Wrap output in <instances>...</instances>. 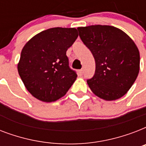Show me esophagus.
<instances>
[{
    "label": "esophagus",
    "instance_id": "1",
    "mask_svg": "<svg viewBox=\"0 0 146 146\" xmlns=\"http://www.w3.org/2000/svg\"><path fill=\"white\" fill-rule=\"evenodd\" d=\"M78 73L80 76H82L83 74V70H80L78 71Z\"/></svg>",
    "mask_w": 146,
    "mask_h": 146
}]
</instances>
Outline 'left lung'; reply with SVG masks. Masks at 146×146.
<instances>
[{"label": "left lung", "mask_w": 146, "mask_h": 146, "mask_svg": "<svg viewBox=\"0 0 146 146\" xmlns=\"http://www.w3.org/2000/svg\"><path fill=\"white\" fill-rule=\"evenodd\" d=\"M77 29L96 60L95 75L87 80L92 92L105 101L123 97L139 72L140 57L135 42L114 26L92 25Z\"/></svg>", "instance_id": "left-lung-1"}]
</instances>
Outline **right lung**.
<instances>
[{"label":"right lung","instance_id":"add662e5","mask_svg":"<svg viewBox=\"0 0 146 146\" xmlns=\"http://www.w3.org/2000/svg\"><path fill=\"white\" fill-rule=\"evenodd\" d=\"M78 37L75 28L56 27L42 31L26 42L17 65L26 89L44 102L66 95L76 80L66 52Z\"/></svg>","mask_w":146,"mask_h":146}]
</instances>
